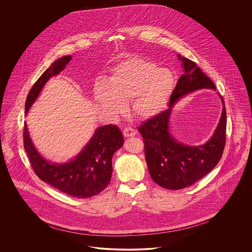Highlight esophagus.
Returning a JSON list of instances; mask_svg holds the SVG:
<instances>
[{
  "label": "esophagus",
  "instance_id": "obj_1",
  "mask_svg": "<svg viewBox=\"0 0 252 252\" xmlns=\"http://www.w3.org/2000/svg\"><path fill=\"white\" fill-rule=\"evenodd\" d=\"M123 134H124V136H125V137H126V138H128V137H133V136H135V134H136V130H135L133 127L127 126V127H126V128L124 129Z\"/></svg>",
  "mask_w": 252,
  "mask_h": 252
}]
</instances>
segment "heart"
Listing matches in <instances>:
<instances>
[{
	"label": "heart",
	"mask_w": 252,
	"mask_h": 252,
	"mask_svg": "<svg viewBox=\"0 0 252 252\" xmlns=\"http://www.w3.org/2000/svg\"><path fill=\"white\" fill-rule=\"evenodd\" d=\"M174 89V76L156 63L133 58L114 70L108 85L94 86L96 103L114 114L125 112V103L131 100L133 114L139 119H149L162 110Z\"/></svg>",
	"instance_id": "b5f03b06"
}]
</instances>
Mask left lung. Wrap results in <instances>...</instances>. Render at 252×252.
<instances>
[{"instance_id":"obj_1","label":"left lung","mask_w":252,"mask_h":252,"mask_svg":"<svg viewBox=\"0 0 252 252\" xmlns=\"http://www.w3.org/2000/svg\"><path fill=\"white\" fill-rule=\"evenodd\" d=\"M183 74L173 91L169 108L144 121L138 127L144 139V154L152 180L169 190L191 186L210 173L220 160L225 144L227 113L225 103L216 131L208 143L188 146L178 143L169 132V118L173 105L182 97L200 89L216 90V85L192 60L178 55Z\"/></svg>"}]
</instances>
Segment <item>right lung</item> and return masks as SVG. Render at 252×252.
Here are the masks:
<instances>
[{
	"label": "right lung",
	"mask_w": 252,
	"mask_h": 252,
	"mask_svg": "<svg viewBox=\"0 0 252 252\" xmlns=\"http://www.w3.org/2000/svg\"><path fill=\"white\" fill-rule=\"evenodd\" d=\"M71 60V56L60 58L39 76L26 97V112L36 101L49 78L59 74ZM123 144L124 138L117 126H104L96 129L90 143L70 162L55 164L47 161L36 151L24 123V149L36 176L60 192L73 197L88 198L108 187L113 171L112 156Z\"/></svg>",
	"instance_id": "1"
}]
</instances>
